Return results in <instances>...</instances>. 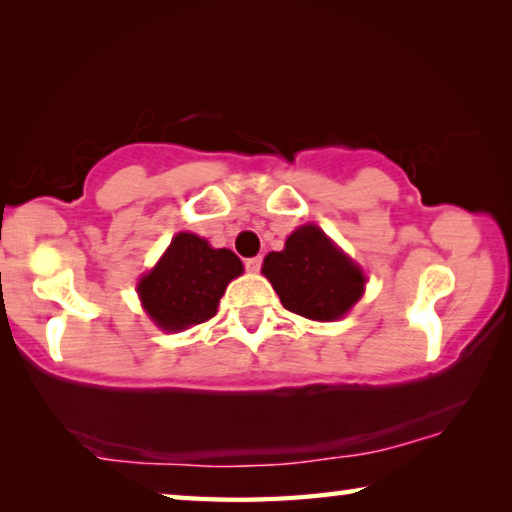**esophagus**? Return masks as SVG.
<instances>
[{
    "mask_svg": "<svg viewBox=\"0 0 512 512\" xmlns=\"http://www.w3.org/2000/svg\"><path fill=\"white\" fill-rule=\"evenodd\" d=\"M246 271H250V273H257L259 268H262V257H250V259H246Z\"/></svg>",
    "mask_w": 512,
    "mask_h": 512,
    "instance_id": "obj_1",
    "label": "esophagus"
}]
</instances>
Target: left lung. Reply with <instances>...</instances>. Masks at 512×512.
<instances>
[{"instance_id": "8db88e82", "label": "left lung", "mask_w": 512, "mask_h": 512, "mask_svg": "<svg viewBox=\"0 0 512 512\" xmlns=\"http://www.w3.org/2000/svg\"><path fill=\"white\" fill-rule=\"evenodd\" d=\"M262 273L284 309L320 323L348 314L366 289L361 268L314 223L293 230L280 253H268Z\"/></svg>"}]
</instances>
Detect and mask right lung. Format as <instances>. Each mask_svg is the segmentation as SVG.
<instances>
[{
    "mask_svg": "<svg viewBox=\"0 0 512 512\" xmlns=\"http://www.w3.org/2000/svg\"><path fill=\"white\" fill-rule=\"evenodd\" d=\"M241 273L244 264L232 250L212 248L194 232H178L160 262L137 284V293L155 325L180 332L210 320L225 287Z\"/></svg>",
    "mask_w": 512,
    "mask_h": 512,
    "instance_id": "obj_1",
    "label": "right lung"
}]
</instances>
